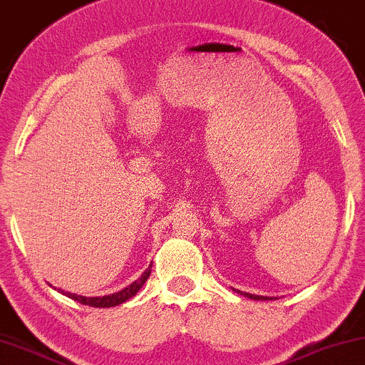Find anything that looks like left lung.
Here are the masks:
<instances>
[{"label":"left lung","mask_w":365,"mask_h":365,"mask_svg":"<svg viewBox=\"0 0 365 365\" xmlns=\"http://www.w3.org/2000/svg\"><path fill=\"white\" fill-rule=\"evenodd\" d=\"M240 294H244V297L252 298V299H268L265 297H257V294H250V293H245V292H240Z\"/></svg>","instance_id":"left-lung-1"}]
</instances>
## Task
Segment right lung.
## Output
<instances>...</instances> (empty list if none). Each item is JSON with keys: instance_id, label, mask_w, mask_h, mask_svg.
<instances>
[{"instance_id": "obj_1", "label": "right lung", "mask_w": 365, "mask_h": 365, "mask_svg": "<svg viewBox=\"0 0 365 365\" xmlns=\"http://www.w3.org/2000/svg\"><path fill=\"white\" fill-rule=\"evenodd\" d=\"M150 273H151V265L148 267V270L143 274H141V278H138V279H136V282L131 283L130 287L123 288L118 293L108 294V297L87 298V297H81V294H73V293H66V292H61V293H64L66 297L72 298L73 301H78V303H82V304L95 306V308H112V306H117V304L125 303L126 299H130L131 297H135V294L140 292V288L146 283V279H148V277H150Z\"/></svg>"}]
</instances>
